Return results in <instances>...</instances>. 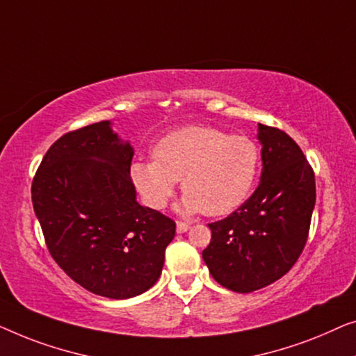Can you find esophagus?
Instances as JSON below:
<instances>
[{
  "label": "esophagus",
  "mask_w": 356,
  "mask_h": 356,
  "mask_svg": "<svg viewBox=\"0 0 356 356\" xmlns=\"http://www.w3.org/2000/svg\"><path fill=\"white\" fill-rule=\"evenodd\" d=\"M176 229H177V234H184V232H187V230L190 229V224L182 222V221H177L176 222Z\"/></svg>",
  "instance_id": "obj_1"
}]
</instances>
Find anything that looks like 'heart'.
Segmentation results:
<instances>
[{
  "mask_svg": "<svg viewBox=\"0 0 356 356\" xmlns=\"http://www.w3.org/2000/svg\"><path fill=\"white\" fill-rule=\"evenodd\" d=\"M153 158L137 159L130 166V179L149 207H166L182 180L185 195L180 211L226 216L252 195L261 152L245 135H229L211 126H187L159 138Z\"/></svg>",
  "mask_w": 356,
  "mask_h": 356,
  "instance_id": "b5f03b06",
  "label": "heart"
}]
</instances>
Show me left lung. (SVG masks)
Returning <instances> with one entry per match:
<instances>
[{
	"label": "left lung",
	"instance_id": "1",
	"mask_svg": "<svg viewBox=\"0 0 356 356\" xmlns=\"http://www.w3.org/2000/svg\"><path fill=\"white\" fill-rule=\"evenodd\" d=\"M261 177L252 197L226 219L208 224L203 261L216 282L250 293L276 282L303 252L316 202L314 174L282 130L258 124Z\"/></svg>",
	"mask_w": 356,
	"mask_h": 356
}]
</instances>
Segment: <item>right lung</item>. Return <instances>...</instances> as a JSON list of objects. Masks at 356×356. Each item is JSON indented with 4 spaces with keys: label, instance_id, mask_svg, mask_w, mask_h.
Instances as JSON below:
<instances>
[{
    "label": "right lung",
    "instance_id": "right-lung-1",
    "mask_svg": "<svg viewBox=\"0 0 356 356\" xmlns=\"http://www.w3.org/2000/svg\"><path fill=\"white\" fill-rule=\"evenodd\" d=\"M134 147L111 121L56 140L32 182V203L47 247L88 292L132 298L161 276L176 222L142 207L130 179Z\"/></svg>",
    "mask_w": 356,
    "mask_h": 356
}]
</instances>
